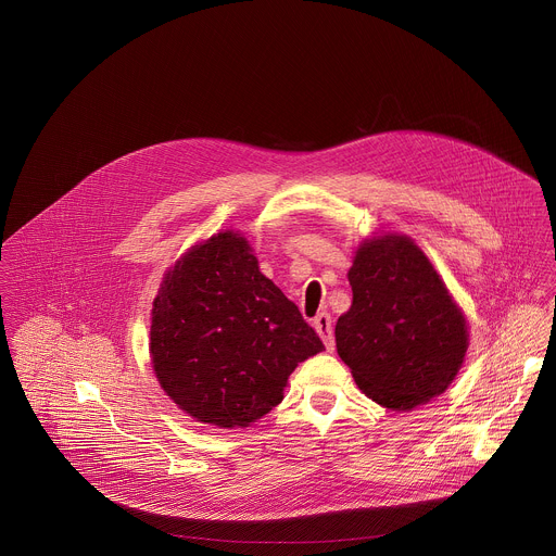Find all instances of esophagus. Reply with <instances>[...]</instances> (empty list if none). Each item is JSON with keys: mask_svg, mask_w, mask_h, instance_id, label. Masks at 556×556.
<instances>
[{"mask_svg": "<svg viewBox=\"0 0 556 556\" xmlns=\"http://www.w3.org/2000/svg\"><path fill=\"white\" fill-rule=\"evenodd\" d=\"M314 329L318 331V334L323 337L325 345L329 352L334 350V337H333V323H331V316L329 314H318L314 318Z\"/></svg>", "mask_w": 556, "mask_h": 556, "instance_id": "1", "label": "esophagus"}]
</instances>
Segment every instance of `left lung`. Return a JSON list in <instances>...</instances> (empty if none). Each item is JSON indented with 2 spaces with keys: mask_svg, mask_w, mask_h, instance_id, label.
<instances>
[{
  "mask_svg": "<svg viewBox=\"0 0 556 556\" xmlns=\"http://www.w3.org/2000/svg\"><path fill=\"white\" fill-rule=\"evenodd\" d=\"M348 281L352 305L334 341L358 389L391 410L441 395L464 363L468 329L426 253L406 236L369 238Z\"/></svg>",
  "mask_w": 556,
  "mask_h": 556,
  "instance_id": "1",
  "label": "left lung"
}]
</instances>
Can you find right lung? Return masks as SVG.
<instances>
[{
    "label": "right lung",
    "mask_w": 556,
    "mask_h": 556,
    "mask_svg": "<svg viewBox=\"0 0 556 556\" xmlns=\"http://www.w3.org/2000/svg\"><path fill=\"white\" fill-rule=\"evenodd\" d=\"M323 350L299 307L260 273L247 238L229 229L187 251L154 299V374L202 424L257 421L283 400L296 365Z\"/></svg>",
    "instance_id": "1"
}]
</instances>
